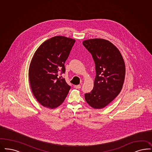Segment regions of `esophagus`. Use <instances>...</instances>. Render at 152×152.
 Instances as JSON below:
<instances>
[{
    "mask_svg": "<svg viewBox=\"0 0 152 152\" xmlns=\"http://www.w3.org/2000/svg\"><path fill=\"white\" fill-rule=\"evenodd\" d=\"M74 87L77 89H80L81 88V86L80 85H77V86H75Z\"/></svg>",
    "mask_w": 152,
    "mask_h": 152,
    "instance_id": "obj_1",
    "label": "esophagus"
}]
</instances>
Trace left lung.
<instances>
[{
    "label": "left lung",
    "instance_id": "1",
    "mask_svg": "<svg viewBox=\"0 0 152 152\" xmlns=\"http://www.w3.org/2000/svg\"><path fill=\"white\" fill-rule=\"evenodd\" d=\"M95 64L93 90L84 95L85 100L95 109H101L118 96L125 77V64L118 48L107 40L92 39L83 42Z\"/></svg>",
    "mask_w": 152,
    "mask_h": 152
}]
</instances>
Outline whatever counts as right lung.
<instances>
[{"label": "right lung", "instance_id": "add662e5", "mask_svg": "<svg viewBox=\"0 0 152 152\" xmlns=\"http://www.w3.org/2000/svg\"><path fill=\"white\" fill-rule=\"evenodd\" d=\"M75 40L56 36L43 43L35 52L28 70L29 82L35 97L51 109L60 105L70 89L64 78L65 62Z\"/></svg>", "mask_w": 152, "mask_h": 152}]
</instances>
